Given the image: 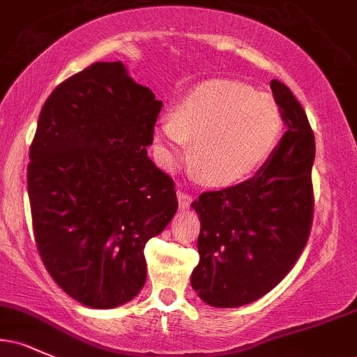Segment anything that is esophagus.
<instances>
[{"mask_svg": "<svg viewBox=\"0 0 357 357\" xmlns=\"http://www.w3.org/2000/svg\"><path fill=\"white\" fill-rule=\"evenodd\" d=\"M178 202H179V206L181 208H188L192 202V195H190L188 191H183V190H178Z\"/></svg>", "mask_w": 357, "mask_h": 357, "instance_id": "34e87169", "label": "esophagus"}]
</instances>
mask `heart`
Returning a JSON list of instances; mask_svg holds the SVG:
<instances>
[{"instance_id": "heart-1", "label": "heart", "mask_w": 357, "mask_h": 357, "mask_svg": "<svg viewBox=\"0 0 357 357\" xmlns=\"http://www.w3.org/2000/svg\"><path fill=\"white\" fill-rule=\"evenodd\" d=\"M284 119L268 93L236 80L196 85L155 127L159 162L174 169L190 151L196 173L213 186L247 179L267 162Z\"/></svg>"}]
</instances>
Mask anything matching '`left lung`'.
Segmentation results:
<instances>
[{
    "label": "left lung",
    "instance_id": "8db88e82",
    "mask_svg": "<svg viewBox=\"0 0 357 357\" xmlns=\"http://www.w3.org/2000/svg\"><path fill=\"white\" fill-rule=\"evenodd\" d=\"M270 87L287 127L280 144L253 178L191 204L202 221L191 285L213 307L268 294L296 265L312 228V127L292 90L278 80Z\"/></svg>",
    "mask_w": 357,
    "mask_h": 357
}]
</instances>
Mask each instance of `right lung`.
<instances>
[{"label": "right lung", "instance_id": "obj_1", "mask_svg": "<svg viewBox=\"0 0 357 357\" xmlns=\"http://www.w3.org/2000/svg\"><path fill=\"white\" fill-rule=\"evenodd\" d=\"M161 107L122 61H97L40 112L28 165L35 243L53 280L92 309L137 296L147 240L178 210L174 181L147 158Z\"/></svg>", "mask_w": 357, "mask_h": 357}]
</instances>
